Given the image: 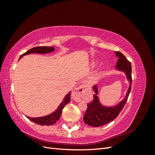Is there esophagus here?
Instances as JSON below:
<instances>
[{
	"mask_svg": "<svg viewBox=\"0 0 155 155\" xmlns=\"http://www.w3.org/2000/svg\"><path fill=\"white\" fill-rule=\"evenodd\" d=\"M88 87V84L87 83H84L80 86H79L78 88H75L74 91L72 92V99L74 101H79L81 100L83 97V93L87 90V88Z\"/></svg>",
	"mask_w": 155,
	"mask_h": 155,
	"instance_id": "34e87169",
	"label": "esophagus"
}]
</instances>
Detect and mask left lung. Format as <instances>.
I'll return each mask as SVG.
<instances>
[{
    "label": "left lung",
    "instance_id": "left-lung-1",
    "mask_svg": "<svg viewBox=\"0 0 155 155\" xmlns=\"http://www.w3.org/2000/svg\"><path fill=\"white\" fill-rule=\"evenodd\" d=\"M115 54L116 57L118 58L116 65V68H117L116 70L124 72L127 79L130 83L128 91L124 99L120 101L118 105L114 107H107L100 104L99 98L97 96L98 94L97 87L96 85L94 86L93 90L96 94H94L93 101L87 104V110L85 115L83 116L84 122L90 126L97 127L104 125L113 121L123 109L130 94L131 85H132V76H131L132 68H131L130 62H129L124 55L120 51H116Z\"/></svg>",
    "mask_w": 155,
    "mask_h": 155
}]
</instances>
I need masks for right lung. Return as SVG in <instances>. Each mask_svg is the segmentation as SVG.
<instances>
[{
    "instance_id": "1",
    "label": "right lung",
    "mask_w": 155,
    "mask_h": 155,
    "mask_svg": "<svg viewBox=\"0 0 155 155\" xmlns=\"http://www.w3.org/2000/svg\"><path fill=\"white\" fill-rule=\"evenodd\" d=\"M54 50L55 48L54 47H48V46H37V47L33 48L29 50L28 51H27L25 54H22L19 59H21L23 55H28L30 54H34V53L47 54L54 51ZM70 93H71V92H70L68 94L65 96L63 101L61 103V104L58 107L57 110H55L54 112H52V113H51L45 116L39 117V118H30V117H28V116H26V117L30 120L33 121V122L41 125H50L56 123L57 122V121L59 120L61 115L63 108L68 104V103L70 101Z\"/></svg>"
}]
</instances>
